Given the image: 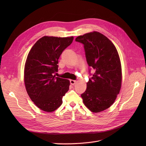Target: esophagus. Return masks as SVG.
Masks as SVG:
<instances>
[{
  "label": "esophagus",
  "mask_w": 146,
  "mask_h": 146,
  "mask_svg": "<svg viewBox=\"0 0 146 146\" xmlns=\"http://www.w3.org/2000/svg\"><path fill=\"white\" fill-rule=\"evenodd\" d=\"M70 84H71V85H75V84H76V80H70Z\"/></svg>",
  "instance_id": "obj_1"
}]
</instances>
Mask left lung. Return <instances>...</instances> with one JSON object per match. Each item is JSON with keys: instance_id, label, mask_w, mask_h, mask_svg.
<instances>
[{"instance_id": "8db88e82", "label": "left lung", "mask_w": 146, "mask_h": 146, "mask_svg": "<svg viewBox=\"0 0 146 146\" xmlns=\"http://www.w3.org/2000/svg\"><path fill=\"white\" fill-rule=\"evenodd\" d=\"M76 41L83 44L92 76L86 91L81 94L83 103L93 113L104 111L114 103L121 88V64L116 48L98 32L79 36ZM91 69L95 71L92 74Z\"/></svg>"}]
</instances>
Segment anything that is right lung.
<instances>
[{
    "label": "right lung",
    "mask_w": 146,
    "mask_h": 146,
    "mask_svg": "<svg viewBox=\"0 0 146 146\" xmlns=\"http://www.w3.org/2000/svg\"><path fill=\"white\" fill-rule=\"evenodd\" d=\"M73 39V36H43L29 53L24 69L25 88L31 100L43 111L52 112L60 107L69 90V81L54 74L58 71L61 54Z\"/></svg>",
    "instance_id": "obj_1"
}]
</instances>
